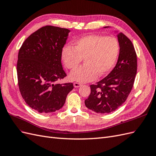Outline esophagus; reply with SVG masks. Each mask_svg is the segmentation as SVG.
Returning <instances> with one entry per match:
<instances>
[{
    "label": "esophagus",
    "mask_w": 156,
    "mask_h": 156,
    "mask_svg": "<svg viewBox=\"0 0 156 156\" xmlns=\"http://www.w3.org/2000/svg\"><path fill=\"white\" fill-rule=\"evenodd\" d=\"M74 87H80V86H82V84L81 83H78V82H74Z\"/></svg>",
    "instance_id": "esophagus-1"
}]
</instances>
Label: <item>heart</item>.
Instances as JSON below:
<instances>
[{
	"instance_id": "b5f03b06",
	"label": "heart",
	"mask_w": 156,
	"mask_h": 156,
	"mask_svg": "<svg viewBox=\"0 0 156 156\" xmlns=\"http://www.w3.org/2000/svg\"><path fill=\"white\" fill-rule=\"evenodd\" d=\"M120 50L118 40L113 37L91 34L74 42V48L65 46L61 57L66 67L73 70L84 59V65L75 69L70 78L80 82H87L107 74L114 66Z\"/></svg>"
}]
</instances>
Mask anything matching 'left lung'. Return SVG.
Listing matches in <instances>:
<instances>
[{
  "label": "left lung",
  "instance_id": "left-lung-1",
  "mask_svg": "<svg viewBox=\"0 0 156 156\" xmlns=\"http://www.w3.org/2000/svg\"><path fill=\"white\" fill-rule=\"evenodd\" d=\"M118 38L120 50L116 65L107 76L90 86L91 93L85 101L86 107L97 113L108 114L118 108L126 101L134 84L137 71L134 46L123 33Z\"/></svg>",
  "mask_w": 156,
  "mask_h": 156
}]
</instances>
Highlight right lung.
Wrapping results in <instances>:
<instances>
[{
  "label": "right lung",
  "mask_w": 156,
  "mask_h": 156,
  "mask_svg": "<svg viewBox=\"0 0 156 156\" xmlns=\"http://www.w3.org/2000/svg\"><path fill=\"white\" fill-rule=\"evenodd\" d=\"M69 30L46 25L27 38L21 46L17 74L21 95L39 113H51L64 105L73 83H57L66 76L61 65V51Z\"/></svg>",
  "instance_id": "obj_1"
}]
</instances>
